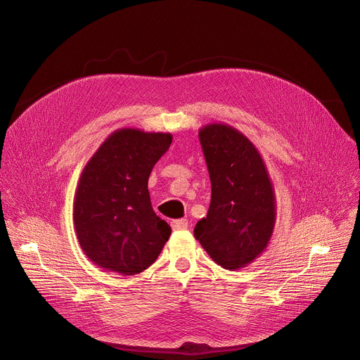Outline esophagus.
<instances>
[{
    "mask_svg": "<svg viewBox=\"0 0 360 360\" xmlns=\"http://www.w3.org/2000/svg\"><path fill=\"white\" fill-rule=\"evenodd\" d=\"M171 226L174 231H182L188 228V219H175L171 222Z\"/></svg>",
    "mask_w": 360,
    "mask_h": 360,
    "instance_id": "obj_1",
    "label": "esophagus"
}]
</instances>
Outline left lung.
I'll use <instances>...</instances> for the list:
<instances>
[{"instance_id":"1","label":"left lung","mask_w":360,"mask_h":360,"mask_svg":"<svg viewBox=\"0 0 360 360\" xmlns=\"http://www.w3.org/2000/svg\"><path fill=\"white\" fill-rule=\"evenodd\" d=\"M199 141L212 195L193 235L218 265L238 271L258 258L272 238L275 191L261 153L233 127L205 125Z\"/></svg>"}]
</instances>
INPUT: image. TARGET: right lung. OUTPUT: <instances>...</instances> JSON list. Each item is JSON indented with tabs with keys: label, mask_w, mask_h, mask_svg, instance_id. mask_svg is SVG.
Segmentation results:
<instances>
[{
	"label": "right lung",
	"mask_w": 360,
	"mask_h": 360,
	"mask_svg": "<svg viewBox=\"0 0 360 360\" xmlns=\"http://www.w3.org/2000/svg\"><path fill=\"white\" fill-rule=\"evenodd\" d=\"M171 142V134L117 129L85 165L72 218L81 249L99 268L141 274L169 239L171 226L152 210L148 179Z\"/></svg>",
	"instance_id": "add662e5"
}]
</instances>
